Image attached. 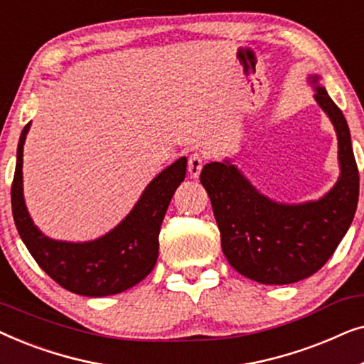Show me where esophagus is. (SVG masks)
Here are the masks:
<instances>
[{
    "instance_id": "obj_1",
    "label": "esophagus",
    "mask_w": 364,
    "mask_h": 364,
    "mask_svg": "<svg viewBox=\"0 0 364 364\" xmlns=\"http://www.w3.org/2000/svg\"><path fill=\"white\" fill-rule=\"evenodd\" d=\"M203 164H205V159H203L202 154L193 152L192 156L188 157V164H187L188 176H191L192 178H197L198 176H200V171H202Z\"/></svg>"
}]
</instances>
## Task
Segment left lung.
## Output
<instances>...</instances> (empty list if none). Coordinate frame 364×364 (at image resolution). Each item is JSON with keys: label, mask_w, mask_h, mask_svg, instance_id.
<instances>
[{"label": "left lung", "mask_w": 364, "mask_h": 364, "mask_svg": "<svg viewBox=\"0 0 364 364\" xmlns=\"http://www.w3.org/2000/svg\"><path fill=\"white\" fill-rule=\"evenodd\" d=\"M311 76L315 99L338 136L340 178L320 200L288 205L257 191L228 161L203 166L200 182L210 197L223 255L243 277L263 285H288L325 265L355 217L360 173L350 127L340 107Z\"/></svg>", "instance_id": "8db88e82"}]
</instances>
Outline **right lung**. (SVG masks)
I'll use <instances>...</instances> for the list:
<instances>
[{"mask_svg":"<svg viewBox=\"0 0 364 364\" xmlns=\"http://www.w3.org/2000/svg\"><path fill=\"white\" fill-rule=\"evenodd\" d=\"M31 122L24 126L16 152L11 207L18 233L34 260L58 285L82 296L116 295L142 282L159 257V232L173 192L186 178L181 157L146 187L129 215L92 242L71 243L48 238L34 225L23 197V146Z\"/></svg>","mask_w":364,"mask_h":364,"instance_id":"obj_1","label":"right lung"}]
</instances>
